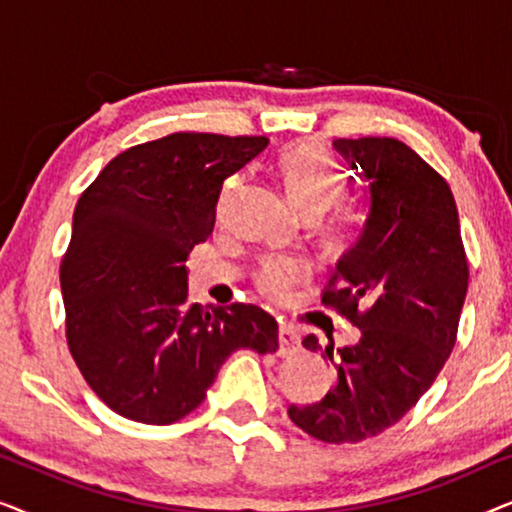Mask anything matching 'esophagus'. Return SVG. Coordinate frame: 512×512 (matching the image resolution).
Instances as JSON below:
<instances>
[{"label":"esophagus","instance_id":"1","mask_svg":"<svg viewBox=\"0 0 512 512\" xmlns=\"http://www.w3.org/2000/svg\"><path fill=\"white\" fill-rule=\"evenodd\" d=\"M300 352V335L289 324L279 326V356H293Z\"/></svg>","mask_w":512,"mask_h":512}]
</instances>
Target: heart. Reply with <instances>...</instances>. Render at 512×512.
<instances>
[{"instance_id":"heart-1","label":"heart","mask_w":512,"mask_h":512,"mask_svg":"<svg viewBox=\"0 0 512 512\" xmlns=\"http://www.w3.org/2000/svg\"><path fill=\"white\" fill-rule=\"evenodd\" d=\"M279 177L293 205L305 216L328 212L347 191V177L331 153L317 142L303 139L279 153ZM361 233V216L352 207H338L321 223L319 240L328 254L342 256L354 247ZM305 277V268L293 258L265 256L254 268L256 289L270 298H282Z\"/></svg>"}]
</instances>
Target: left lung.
<instances>
[{
	"label": "left lung",
	"mask_w": 512,
	"mask_h": 512,
	"mask_svg": "<svg viewBox=\"0 0 512 512\" xmlns=\"http://www.w3.org/2000/svg\"><path fill=\"white\" fill-rule=\"evenodd\" d=\"M368 184L370 214L340 258L321 305L352 321L361 338L326 349L335 387L312 405H289L291 422L321 443H361L394 426L431 387L454 342L468 289L457 202L447 181L394 137L335 139Z\"/></svg>",
	"instance_id": "left-lung-1"
}]
</instances>
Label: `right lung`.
Masks as SVG:
<instances>
[{
    "label": "right lung",
    "mask_w": 512,
    "mask_h": 512,
    "mask_svg": "<svg viewBox=\"0 0 512 512\" xmlns=\"http://www.w3.org/2000/svg\"><path fill=\"white\" fill-rule=\"evenodd\" d=\"M268 137L174 132L118 153L81 193L60 263L69 352L121 417L172 424L205 401L235 349L277 352L256 305L202 310L186 258L212 235L223 181Z\"/></svg>",
    "instance_id": "add662e5"
}]
</instances>
